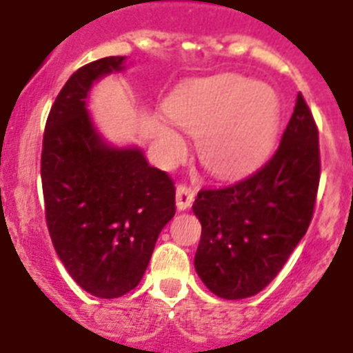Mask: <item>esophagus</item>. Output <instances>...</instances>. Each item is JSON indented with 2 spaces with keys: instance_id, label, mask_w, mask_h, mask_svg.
<instances>
[{
  "instance_id": "obj_1",
  "label": "esophagus",
  "mask_w": 353,
  "mask_h": 353,
  "mask_svg": "<svg viewBox=\"0 0 353 353\" xmlns=\"http://www.w3.org/2000/svg\"><path fill=\"white\" fill-rule=\"evenodd\" d=\"M192 201H194V191L191 187L183 185V183L176 185V208L187 210L192 205Z\"/></svg>"
}]
</instances>
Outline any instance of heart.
Wrapping results in <instances>:
<instances>
[{
    "label": "heart",
    "instance_id": "heart-1",
    "mask_svg": "<svg viewBox=\"0 0 353 353\" xmlns=\"http://www.w3.org/2000/svg\"><path fill=\"white\" fill-rule=\"evenodd\" d=\"M166 111L180 129L199 136V159L217 176L240 174L258 164L279 123L274 90L235 74L189 83L171 97ZM159 139L171 154L182 150L179 134L168 127H159Z\"/></svg>",
    "mask_w": 353,
    "mask_h": 353
}]
</instances>
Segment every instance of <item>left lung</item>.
Returning <instances> with one entry per match:
<instances>
[{
	"instance_id": "8db88e82",
	"label": "left lung",
	"mask_w": 353,
	"mask_h": 353,
	"mask_svg": "<svg viewBox=\"0 0 353 353\" xmlns=\"http://www.w3.org/2000/svg\"><path fill=\"white\" fill-rule=\"evenodd\" d=\"M320 183L318 127L302 93L279 146L260 170L226 187L201 189L194 269L217 297L256 295L279 274L313 219Z\"/></svg>"
}]
</instances>
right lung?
I'll return each mask as SVG.
<instances>
[{"mask_svg":"<svg viewBox=\"0 0 353 353\" xmlns=\"http://www.w3.org/2000/svg\"><path fill=\"white\" fill-rule=\"evenodd\" d=\"M123 56L92 61L68 77L42 141L43 205L61 263L83 290L117 299L141 281L161 230L174 215V183L138 148L104 145L86 113L93 81L121 70Z\"/></svg>","mask_w":353,"mask_h":353,"instance_id":"obj_1","label":"right lung"}]
</instances>
